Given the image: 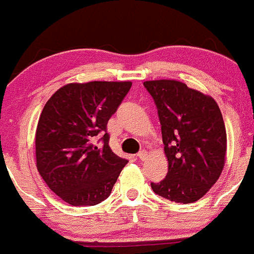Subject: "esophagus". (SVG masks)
Wrapping results in <instances>:
<instances>
[{
	"mask_svg": "<svg viewBox=\"0 0 254 254\" xmlns=\"http://www.w3.org/2000/svg\"><path fill=\"white\" fill-rule=\"evenodd\" d=\"M138 158L140 160H145L148 158V151L146 150H141L140 153H138Z\"/></svg>",
	"mask_w": 254,
	"mask_h": 254,
	"instance_id": "1",
	"label": "esophagus"
}]
</instances>
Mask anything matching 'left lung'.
I'll use <instances>...</instances> for the list:
<instances>
[{
	"mask_svg": "<svg viewBox=\"0 0 254 254\" xmlns=\"http://www.w3.org/2000/svg\"><path fill=\"white\" fill-rule=\"evenodd\" d=\"M158 108L167 177L151 183L156 195L193 203L219 179L227 155V132L217 101L178 80L144 82Z\"/></svg>",
	"mask_w": 254,
	"mask_h": 254,
	"instance_id": "obj_1",
	"label": "left lung"
}]
</instances>
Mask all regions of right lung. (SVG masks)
<instances>
[{"instance_id": "obj_1", "label": "right lung", "mask_w": 254, "mask_h": 254, "mask_svg": "<svg viewBox=\"0 0 254 254\" xmlns=\"http://www.w3.org/2000/svg\"><path fill=\"white\" fill-rule=\"evenodd\" d=\"M131 84L70 82L45 104L35 135L36 167L64 202L96 205L110 195L127 160L109 146L106 125ZM100 131L103 145L96 147L92 140Z\"/></svg>"}]
</instances>
